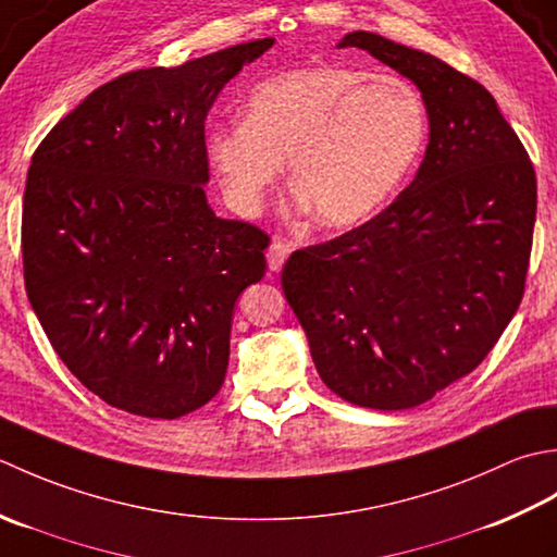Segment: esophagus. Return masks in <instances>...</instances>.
Masks as SVG:
<instances>
[{
  "instance_id": "1",
  "label": "esophagus",
  "mask_w": 557,
  "mask_h": 557,
  "mask_svg": "<svg viewBox=\"0 0 557 557\" xmlns=\"http://www.w3.org/2000/svg\"><path fill=\"white\" fill-rule=\"evenodd\" d=\"M290 252H293V245L286 243V240H281V237H276V240L271 243L269 249H267L269 269H271V271H281L283 264H286V259H288Z\"/></svg>"
}]
</instances>
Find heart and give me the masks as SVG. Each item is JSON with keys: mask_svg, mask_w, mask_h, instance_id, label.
<instances>
[{"mask_svg": "<svg viewBox=\"0 0 557 557\" xmlns=\"http://www.w3.org/2000/svg\"><path fill=\"white\" fill-rule=\"evenodd\" d=\"M428 132L425 98L411 82L317 64L259 84L247 120L207 134V156L240 213L264 207L290 158L300 207L326 228H348L399 191Z\"/></svg>", "mask_w": 557, "mask_h": 557, "instance_id": "b5f03b06", "label": "heart"}]
</instances>
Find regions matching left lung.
Segmentation results:
<instances>
[{
	"mask_svg": "<svg viewBox=\"0 0 557 557\" xmlns=\"http://www.w3.org/2000/svg\"><path fill=\"white\" fill-rule=\"evenodd\" d=\"M338 48L366 50L411 78L428 106V149L382 213L293 252L281 286L326 387L356 406L401 411L479 368L515 317L536 173L471 76L368 30Z\"/></svg>",
	"mask_w": 557,
	"mask_h": 557,
	"instance_id": "left-lung-1",
	"label": "left lung"
}]
</instances>
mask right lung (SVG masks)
Wrapping results in <instances>:
<instances>
[{
	"mask_svg": "<svg viewBox=\"0 0 557 557\" xmlns=\"http://www.w3.org/2000/svg\"><path fill=\"white\" fill-rule=\"evenodd\" d=\"M274 38L122 74L54 124L30 158L21 249L57 356L106 404L144 418L219 394L240 293L269 235L207 201L203 122Z\"/></svg>",
	"mask_w": 557,
	"mask_h": 557,
	"instance_id": "obj_1",
	"label": "right lung"
}]
</instances>
